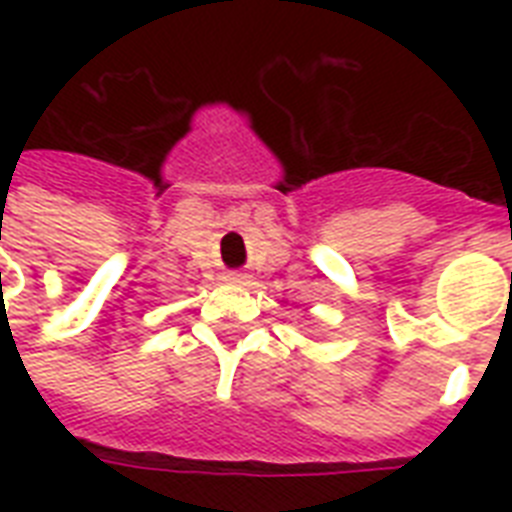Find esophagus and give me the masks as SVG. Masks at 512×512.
Instances as JSON below:
<instances>
[{"label":"esophagus","mask_w":512,"mask_h":512,"mask_svg":"<svg viewBox=\"0 0 512 512\" xmlns=\"http://www.w3.org/2000/svg\"><path fill=\"white\" fill-rule=\"evenodd\" d=\"M231 281H239V276H231Z\"/></svg>","instance_id":"1"}]
</instances>
